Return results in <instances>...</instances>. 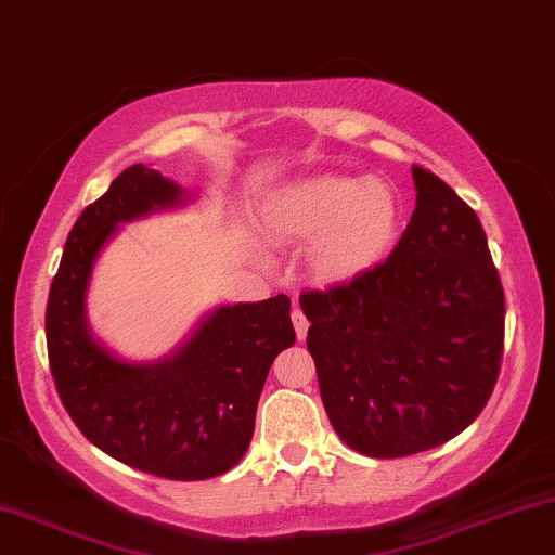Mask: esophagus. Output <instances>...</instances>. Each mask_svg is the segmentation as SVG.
Segmentation results:
<instances>
[{"mask_svg":"<svg viewBox=\"0 0 555 555\" xmlns=\"http://www.w3.org/2000/svg\"><path fill=\"white\" fill-rule=\"evenodd\" d=\"M292 322H294V330H297V337L305 339L307 337V330H309V320H307L305 312H301L299 307L292 309Z\"/></svg>","mask_w":555,"mask_h":555,"instance_id":"34e87169","label":"esophagus"}]
</instances>
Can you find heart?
<instances>
[{"label": "heart", "mask_w": 555, "mask_h": 555, "mask_svg": "<svg viewBox=\"0 0 555 555\" xmlns=\"http://www.w3.org/2000/svg\"><path fill=\"white\" fill-rule=\"evenodd\" d=\"M273 238L314 241L312 266L324 279H347L386 254L401 208L383 180L320 175L292 184L266 208Z\"/></svg>", "instance_id": "1"}]
</instances>
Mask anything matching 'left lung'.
<instances>
[{
  "instance_id": "8db88e82",
  "label": "left lung",
  "mask_w": 555,
  "mask_h": 555,
  "mask_svg": "<svg viewBox=\"0 0 555 555\" xmlns=\"http://www.w3.org/2000/svg\"><path fill=\"white\" fill-rule=\"evenodd\" d=\"M416 210L386 261L299 294L324 411L354 452L396 460L447 444L490 401L505 292L477 212L413 165Z\"/></svg>"
}]
</instances>
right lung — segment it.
I'll return each mask as SVG.
<instances>
[{
	"mask_svg": "<svg viewBox=\"0 0 555 555\" xmlns=\"http://www.w3.org/2000/svg\"><path fill=\"white\" fill-rule=\"evenodd\" d=\"M182 203V188L157 169H124L80 212L65 241L46 335L57 396L91 444L139 472L195 482L243 460L269 367L297 335L292 301L279 294L212 309L188 343L159 363H127L93 339L86 292L101 248L118 223Z\"/></svg>",
	"mask_w": 555,
	"mask_h": 555,
	"instance_id": "right-lung-1",
	"label": "right lung"
}]
</instances>
